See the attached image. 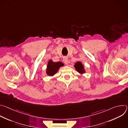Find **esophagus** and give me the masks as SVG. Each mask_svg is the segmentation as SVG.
Listing matches in <instances>:
<instances>
[{"label": "esophagus", "instance_id": "34e87169", "mask_svg": "<svg viewBox=\"0 0 128 128\" xmlns=\"http://www.w3.org/2000/svg\"><path fill=\"white\" fill-rule=\"evenodd\" d=\"M63 62H64L65 64L66 65H68V58L66 57H65L63 59Z\"/></svg>", "mask_w": 128, "mask_h": 128}]
</instances>
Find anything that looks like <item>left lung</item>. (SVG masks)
<instances>
[{
    "label": "left lung",
    "mask_w": 128,
    "mask_h": 128,
    "mask_svg": "<svg viewBox=\"0 0 128 128\" xmlns=\"http://www.w3.org/2000/svg\"><path fill=\"white\" fill-rule=\"evenodd\" d=\"M74 67L76 68V69L77 70V71L80 73V74H82V73H84V66L82 65V63H80V62H78L75 64L74 65Z\"/></svg>",
    "instance_id": "obj_1"
}]
</instances>
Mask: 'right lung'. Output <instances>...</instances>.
<instances>
[{
  "instance_id": "obj_1",
  "label": "right lung",
  "mask_w": 128,
  "mask_h": 128,
  "mask_svg": "<svg viewBox=\"0 0 128 128\" xmlns=\"http://www.w3.org/2000/svg\"><path fill=\"white\" fill-rule=\"evenodd\" d=\"M63 65V63L61 62H54L52 60L49 61L47 66V74L50 76L54 75L58 71L60 67Z\"/></svg>"
}]
</instances>
